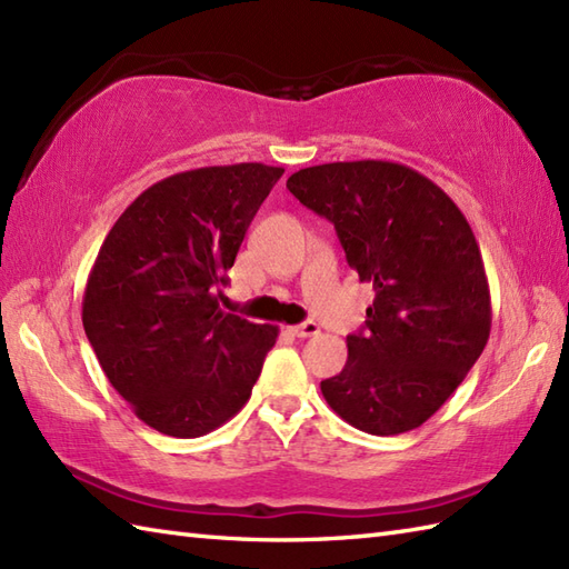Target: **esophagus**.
<instances>
[{"instance_id": "obj_1", "label": "esophagus", "mask_w": 569, "mask_h": 569, "mask_svg": "<svg viewBox=\"0 0 569 569\" xmlns=\"http://www.w3.org/2000/svg\"><path fill=\"white\" fill-rule=\"evenodd\" d=\"M291 332H293L296 337H300V340H306V337H316V335L320 332V325L308 320V322L296 325V328H291Z\"/></svg>"}]
</instances>
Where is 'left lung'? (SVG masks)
<instances>
[{
  "label": "left lung",
  "instance_id": "left-lung-1",
  "mask_svg": "<svg viewBox=\"0 0 569 569\" xmlns=\"http://www.w3.org/2000/svg\"><path fill=\"white\" fill-rule=\"evenodd\" d=\"M286 188L335 224L347 263L373 283L347 365L320 383L349 426L398 435L422 426L485 352L491 298L479 244L447 192L391 161L303 168Z\"/></svg>",
  "mask_w": 569,
  "mask_h": 569
}]
</instances>
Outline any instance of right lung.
Returning a JSON list of instances; mask_svg holds the SVG:
<instances>
[{"instance_id":"right-lung-1","label":"right lung","mask_w":569,"mask_h":569,"mask_svg":"<svg viewBox=\"0 0 569 569\" xmlns=\"http://www.w3.org/2000/svg\"><path fill=\"white\" fill-rule=\"evenodd\" d=\"M283 168L208 166L168 176L104 237L82 328L117 393L149 428L200 438L249 401L278 328L220 308L227 271Z\"/></svg>"}]
</instances>
